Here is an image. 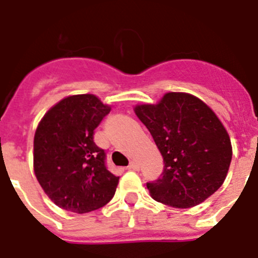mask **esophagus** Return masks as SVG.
Returning a JSON list of instances; mask_svg holds the SVG:
<instances>
[{
	"mask_svg": "<svg viewBox=\"0 0 258 258\" xmlns=\"http://www.w3.org/2000/svg\"><path fill=\"white\" fill-rule=\"evenodd\" d=\"M139 167H140L139 164L135 161L130 162V165H128V170H132V171H136V170H139Z\"/></svg>",
	"mask_w": 258,
	"mask_h": 258,
	"instance_id": "esophagus-1",
	"label": "esophagus"
}]
</instances>
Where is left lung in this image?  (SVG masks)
Listing matches in <instances>:
<instances>
[{
    "label": "left lung",
    "mask_w": 258,
    "mask_h": 258,
    "mask_svg": "<svg viewBox=\"0 0 258 258\" xmlns=\"http://www.w3.org/2000/svg\"><path fill=\"white\" fill-rule=\"evenodd\" d=\"M135 113L164 159L161 176L146 184L155 201L190 208L221 187L231 165V140L203 101L170 92L157 104L136 106Z\"/></svg>",
    "instance_id": "obj_1"
}]
</instances>
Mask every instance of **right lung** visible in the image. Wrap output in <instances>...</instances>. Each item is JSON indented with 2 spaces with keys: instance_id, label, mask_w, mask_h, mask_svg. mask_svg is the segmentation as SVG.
<instances>
[{
  "instance_id": "1",
  "label": "right lung",
  "mask_w": 258,
  "mask_h": 258,
  "mask_svg": "<svg viewBox=\"0 0 258 258\" xmlns=\"http://www.w3.org/2000/svg\"><path fill=\"white\" fill-rule=\"evenodd\" d=\"M111 111L93 94L61 99L40 121L34 137V171L46 196L60 208L88 213L106 206L119 177L106 166L94 130Z\"/></svg>"
}]
</instances>
